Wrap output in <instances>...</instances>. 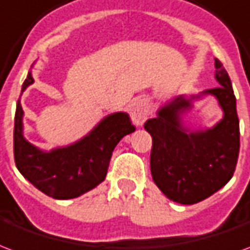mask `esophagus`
<instances>
[{"instance_id": "obj_1", "label": "esophagus", "mask_w": 250, "mask_h": 250, "mask_svg": "<svg viewBox=\"0 0 250 250\" xmlns=\"http://www.w3.org/2000/svg\"><path fill=\"white\" fill-rule=\"evenodd\" d=\"M130 116L131 120L138 125H143L146 122L147 116H148V104L145 99H139L131 104Z\"/></svg>"}]
</instances>
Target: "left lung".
I'll return each mask as SVG.
<instances>
[{
    "mask_svg": "<svg viewBox=\"0 0 250 250\" xmlns=\"http://www.w3.org/2000/svg\"><path fill=\"white\" fill-rule=\"evenodd\" d=\"M215 79L218 87L202 93L214 95L224 118L206 131L190 132L181 123V114L199 96H177L145 123L152 136L150 167L154 182L168 199L182 205L204 201L224 188L236 170L240 152V122L230 77L218 59Z\"/></svg>",
    "mask_w": 250,
    "mask_h": 250,
    "instance_id": "8db88e82",
    "label": "left lung"
}]
</instances>
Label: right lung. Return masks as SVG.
Returning a JSON list of instances; mask_svg holds the SVG:
<instances>
[{"mask_svg":"<svg viewBox=\"0 0 250 250\" xmlns=\"http://www.w3.org/2000/svg\"><path fill=\"white\" fill-rule=\"evenodd\" d=\"M32 83L35 80L29 72L21 92ZM22 115L19 100L13 134L16 166L33 186L56 199L76 198L103 182L115 146L135 131L128 115L116 112L102 120L82 141L44 152L22 135Z\"/></svg>","mask_w":250,"mask_h":250,"instance_id":"1","label":"right lung"}]
</instances>
